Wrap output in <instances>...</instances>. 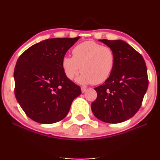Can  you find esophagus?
<instances>
[{
    "label": "esophagus",
    "mask_w": 160,
    "mask_h": 160,
    "mask_svg": "<svg viewBox=\"0 0 160 160\" xmlns=\"http://www.w3.org/2000/svg\"><path fill=\"white\" fill-rule=\"evenodd\" d=\"M86 90H87V89H86V88H85V87H81V91H82V93L85 92H86Z\"/></svg>",
    "instance_id": "1"
}]
</instances>
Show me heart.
Returning <instances> with one entry per match:
<instances>
[{
  "label": "heart",
  "mask_w": 160,
  "mask_h": 160,
  "mask_svg": "<svg viewBox=\"0 0 160 160\" xmlns=\"http://www.w3.org/2000/svg\"><path fill=\"white\" fill-rule=\"evenodd\" d=\"M73 57L65 56L62 68L65 76L73 80L80 73L77 81L81 84H100L111 76L115 65V53L110 47L92 40L82 42L72 50Z\"/></svg>",
  "instance_id": "heart-1"
}]
</instances>
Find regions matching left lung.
I'll list each match as a JSON object with an SVG mask.
<instances>
[{
	"label": "left lung",
	"instance_id": "1",
	"mask_svg": "<svg viewBox=\"0 0 160 160\" xmlns=\"http://www.w3.org/2000/svg\"><path fill=\"white\" fill-rule=\"evenodd\" d=\"M115 53V65L103 85L95 87L97 98L91 104L98 120L119 123L132 117L140 108L148 87V71L142 56L121 40H98Z\"/></svg>",
	"mask_w": 160,
	"mask_h": 160
}]
</instances>
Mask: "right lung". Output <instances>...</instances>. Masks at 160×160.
<instances>
[{"label":"right lung","mask_w":160,"mask_h":160,"mask_svg":"<svg viewBox=\"0 0 160 160\" xmlns=\"http://www.w3.org/2000/svg\"><path fill=\"white\" fill-rule=\"evenodd\" d=\"M74 38H51L35 43L24 52L14 70L15 95L29 118L51 124L67 116L80 87L70 80L62 68Z\"/></svg>","instance_id":"right-lung-1"}]
</instances>
